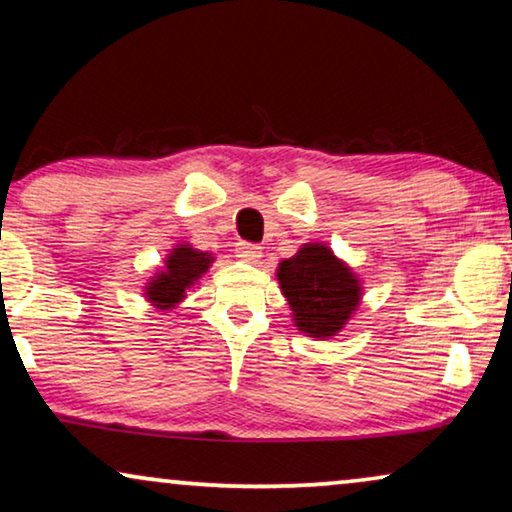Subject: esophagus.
Masks as SVG:
<instances>
[{
	"instance_id": "34e87169",
	"label": "esophagus",
	"mask_w": 512,
	"mask_h": 512,
	"mask_svg": "<svg viewBox=\"0 0 512 512\" xmlns=\"http://www.w3.org/2000/svg\"><path fill=\"white\" fill-rule=\"evenodd\" d=\"M235 251H237V256H240L244 263H258V258H261V247H258V244L237 242Z\"/></svg>"
}]
</instances>
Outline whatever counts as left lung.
Returning a JSON list of instances; mask_svg holds the SVG:
<instances>
[{
	"label": "left lung",
	"instance_id": "8db88e82",
	"mask_svg": "<svg viewBox=\"0 0 512 512\" xmlns=\"http://www.w3.org/2000/svg\"><path fill=\"white\" fill-rule=\"evenodd\" d=\"M298 331L317 340L338 335L359 310L363 284L326 242H307L275 270Z\"/></svg>",
	"mask_w": 512,
	"mask_h": 512
}]
</instances>
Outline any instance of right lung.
Here are the masks:
<instances>
[{
	"label": "right lung",
	"instance_id": "1",
	"mask_svg": "<svg viewBox=\"0 0 512 512\" xmlns=\"http://www.w3.org/2000/svg\"><path fill=\"white\" fill-rule=\"evenodd\" d=\"M212 263L214 256L209 251L195 249L188 242L174 244L170 254H165L163 265L146 279L142 296L160 312L177 310L186 300V291L200 282Z\"/></svg>",
	"mask_w": 512,
	"mask_h": 512
}]
</instances>
